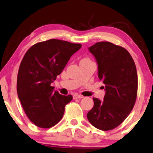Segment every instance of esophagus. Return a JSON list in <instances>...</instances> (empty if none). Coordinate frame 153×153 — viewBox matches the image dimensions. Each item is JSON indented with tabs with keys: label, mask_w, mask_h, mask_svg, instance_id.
Here are the masks:
<instances>
[{
	"label": "esophagus",
	"mask_w": 153,
	"mask_h": 153,
	"mask_svg": "<svg viewBox=\"0 0 153 153\" xmlns=\"http://www.w3.org/2000/svg\"><path fill=\"white\" fill-rule=\"evenodd\" d=\"M84 97L82 95H79V94H74V95L73 96V98L74 99H82V98Z\"/></svg>",
	"instance_id": "34e87169"
}]
</instances>
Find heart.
Returning <instances> with one entry per match:
<instances>
[{
  "label": "heart",
  "instance_id": "obj_1",
  "mask_svg": "<svg viewBox=\"0 0 153 153\" xmlns=\"http://www.w3.org/2000/svg\"><path fill=\"white\" fill-rule=\"evenodd\" d=\"M84 59H88V57H86V58H84V59H83L82 60H84Z\"/></svg>",
  "mask_w": 153,
  "mask_h": 153
}]
</instances>
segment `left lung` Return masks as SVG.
I'll use <instances>...</instances> for the list:
<instances>
[{
	"instance_id": "obj_1",
	"label": "left lung",
	"mask_w": 153,
	"mask_h": 153,
	"mask_svg": "<svg viewBox=\"0 0 153 153\" xmlns=\"http://www.w3.org/2000/svg\"><path fill=\"white\" fill-rule=\"evenodd\" d=\"M99 65V78L105 84L103 101L94 98L87 114L88 121L101 131L118 127L134 107L137 74L133 58L125 48L109 42H97L88 48Z\"/></svg>"
}]
</instances>
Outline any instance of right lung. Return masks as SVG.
I'll list each match as a JSON object with an SVG mask.
<instances>
[{"label": "right lung", "mask_w": 153, "mask_h": 153, "mask_svg": "<svg viewBox=\"0 0 153 153\" xmlns=\"http://www.w3.org/2000/svg\"><path fill=\"white\" fill-rule=\"evenodd\" d=\"M82 47L56 39L33 45L22 58L17 92L22 108L37 127L50 128L60 121L72 96L54 91L51 84L62 73L71 56Z\"/></svg>", "instance_id": "obj_1"}]
</instances>
